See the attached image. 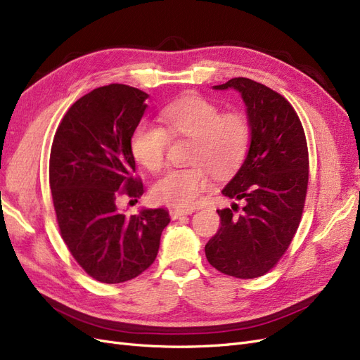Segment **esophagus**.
Returning <instances> with one entry per match:
<instances>
[{"mask_svg": "<svg viewBox=\"0 0 360 360\" xmlns=\"http://www.w3.org/2000/svg\"><path fill=\"white\" fill-rule=\"evenodd\" d=\"M193 212H194V210H173L170 212V217H172V219H178L181 215H190Z\"/></svg>", "mask_w": 360, "mask_h": 360, "instance_id": "obj_1", "label": "esophagus"}]
</instances>
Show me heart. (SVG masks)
I'll return each instance as SVG.
<instances>
[{"mask_svg":"<svg viewBox=\"0 0 360 360\" xmlns=\"http://www.w3.org/2000/svg\"><path fill=\"white\" fill-rule=\"evenodd\" d=\"M158 118L165 129L141 120L131 131L130 150L139 165L149 172L165 166L169 137H190L187 169H172L153 187L157 202L176 207H193L211 187L207 170L218 176L233 173L245 158L251 142V125L239 110L221 112L214 101L184 97L163 106Z\"/></svg>","mask_w":360,"mask_h":360,"instance_id":"b5f03b06","label":"heart"}]
</instances>
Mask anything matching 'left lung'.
<instances>
[{"label":"left lung","mask_w":360,"mask_h":360,"mask_svg":"<svg viewBox=\"0 0 360 360\" xmlns=\"http://www.w3.org/2000/svg\"><path fill=\"white\" fill-rule=\"evenodd\" d=\"M214 89H236L247 108L251 142L245 160L223 188L236 203L218 210L221 226L205 245L215 269L250 280L283 257L302 217L308 188V148L304 127L281 94L247 77Z\"/></svg>","instance_id":"8db88e82"}]
</instances>
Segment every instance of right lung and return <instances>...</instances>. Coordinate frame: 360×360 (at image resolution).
Wrapping results in <instances>:
<instances>
[{
  "label": "right lung",
  "mask_w": 360,
  "mask_h": 360,
  "mask_svg": "<svg viewBox=\"0 0 360 360\" xmlns=\"http://www.w3.org/2000/svg\"><path fill=\"white\" fill-rule=\"evenodd\" d=\"M146 92L122 84L100 86L68 109L53 137L49 185L67 248L89 276L124 283L154 263L170 223L163 207L125 215L117 199H137L130 136L148 108Z\"/></svg>",
  "instance_id": "right-lung-1"
}]
</instances>
